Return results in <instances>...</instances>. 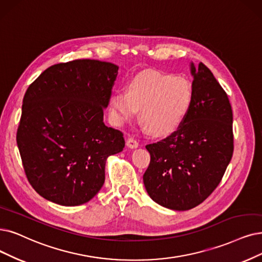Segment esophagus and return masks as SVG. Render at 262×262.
Wrapping results in <instances>:
<instances>
[{
    "instance_id": "obj_1",
    "label": "esophagus",
    "mask_w": 262,
    "mask_h": 262,
    "mask_svg": "<svg viewBox=\"0 0 262 262\" xmlns=\"http://www.w3.org/2000/svg\"><path fill=\"white\" fill-rule=\"evenodd\" d=\"M127 146L129 148H137V147H139V143L135 141L134 139H132V138H130V139H128L127 140Z\"/></svg>"
}]
</instances>
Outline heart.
Masks as SVG:
<instances>
[{"mask_svg":"<svg viewBox=\"0 0 262 262\" xmlns=\"http://www.w3.org/2000/svg\"><path fill=\"white\" fill-rule=\"evenodd\" d=\"M193 103V88L185 77L146 71L131 78L127 91L114 92L110 99L113 121L122 125L140 110L142 125L157 135L179 129Z\"/></svg>","mask_w":262,"mask_h":262,"instance_id":"b5f03b06","label":"heart"}]
</instances>
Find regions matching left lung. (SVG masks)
I'll return each mask as SVG.
<instances>
[{"instance_id": "left-lung-1", "label": "left lung", "mask_w": 262, "mask_h": 262, "mask_svg": "<svg viewBox=\"0 0 262 262\" xmlns=\"http://www.w3.org/2000/svg\"><path fill=\"white\" fill-rule=\"evenodd\" d=\"M193 103L181 127L146 145L150 163L143 175L148 195L159 205L187 211L202 203L221 183L233 154L232 110L227 93L202 62L195 68Z\"/></svg>"}]
</instances>
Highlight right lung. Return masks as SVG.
Returning a JSON list of instances; mask_svg holds the SVG:
<instances>
[{
	"mask_svg": "<svg viewBox=\"0 0 262 262\" xmlns=\"http://www.w3.org/2000/svg\"><path fill=\"white\" fill-rule=\"evenodd\" d=\"M118 69L74 60L48 68L29 86L17 145L29 183L46 200L90 201L105 181L107 158L122 151V133L103 121Z\"/></svg>",
	"mask_w": 262,
	"mask_h": 262,
	"instance_id": "right-lung-1",
	"label": "right lung"
}]
</instances>
